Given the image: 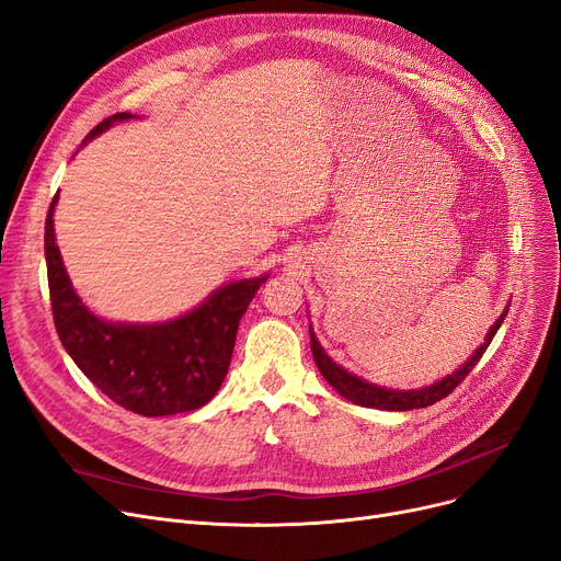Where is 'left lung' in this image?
Masks as SVG:
<instances>
[{"label":"left lung","mask_w":561,"mask_h":561,"mask_svg":"<svg viewBox=\"0 0 561 561\" xmlns=\"http://www.w3.org/2000/svg\"><path fill=\"white\" fill-rule=\"evenodd\" d=\"M508 307L504 309V313L500 316V319L493 323L491 332L485 334L483 344L477 348V353L462 364V367L458 371H454L451 376L443 378L440 382H435L431 387H422V389H403V392H399V389H385V387H378V385H371L367 380H362L353 374H348L346 369H341L339 364H334L328 353L321 348L319 341H316L313 332H311V353H313V359H316V367H319V371L323 374V378L336 389V392L357 403V405H364V408H376V410H415V408H426V405H433L440 399L449 397L454 389L466 380V376L477 367V362L481 359V355L485 353V348L491 346V341L495 336V332L500 330L504 316H506Z\"/></svg>","instance_id":"obj_1"}]
</instances>
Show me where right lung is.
Here are the masks:
<instances>
[{
    "label": "right lung",
    "instance_id": "1",
    "mask_svg": "<svg viewBox=\"0 0 561 561\" xmlns=\"http://www.w3.org/2000/svg\"><path fill=\"white\" fill-rule=\"evenodd\" d=\"M130 112L107 116L87 139L107 130ZM45 217L47 286L55 328L82 374L121 408L144 417H164L206 405L220 389L242 313L267 275L233 282L194 311L158 325H124L93 316L72 288L55 242L53 213Z\"/></svg>",
    "mask_w": 561,
    "mask_h": 561
}]
</instances>
